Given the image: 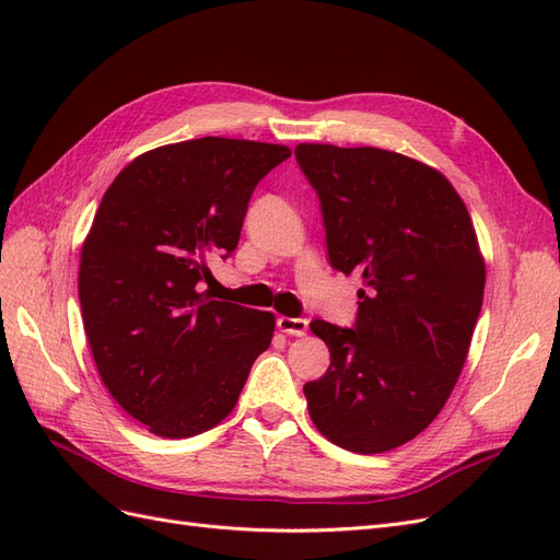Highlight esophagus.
Instances as JSON below:
<instances>
[{
    "label": "esophagus",
    "instance_id": "obj_1",
    "mask_svg": "<svg viewBox=\"0 0 560 560\" xmlns=\"http://www.w3.org/2000/svg\"><path fill=\"white\" fill-rule=\"evenodd\" d=\"M278 327H280V331L290 334V336H303V334H306V329H308V319L280 315V317H278Z\"/></svg>",
    "mask_w": 560,
    "mask_h": 560
}]
</instances>
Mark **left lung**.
Returning a JSON list of instances; mask_svg holds the SVG:
<instances>
[{
    "mask_svg": "<svg viewBox=\"0 0 560 560\" xmlns=\"http://www.w3.org/2000/svg\"><path fill=\"white\" fill-rule=\"evenodd\" d=\"M336 270L362 278L352 329L311 322L327 374L303 385L315 428L352 453L411 442L444 409L483 303L486 264L460 194L376 147L299 144Z\"/></svg>",
    "mask_w": 560,
    "mask_h": 560,
    "instance_id": "obj_1",
    "label": "left lung"
}]
</instances>
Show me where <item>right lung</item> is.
I'll return each mask as SVG.
<instances>
[{
	"label": "right lung",
	"instance_id": "1",
	"mask_svg": "<svg viewBox=\"0 0 560 560\" xmlns=\"http://www.w3.org/2000/svg\"><path fill=\"white\" fill-rule=\"evenodd\" d=\"M284 144L200 138L130 161L81 245L79 301L109 395L151 434L186 439L238 401L276 315L200 292L238 247L247 202Z\"/></svg>",
	"mask_w": 560,
	"mask_h": 560
}]
</instances>
